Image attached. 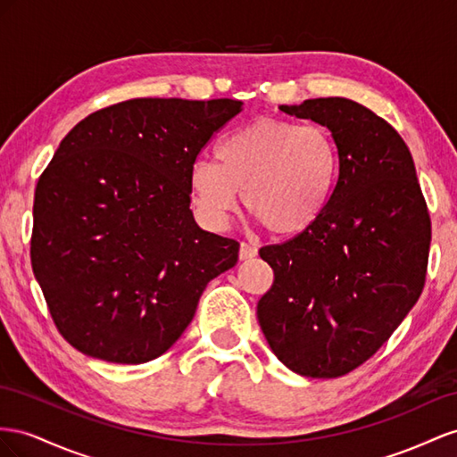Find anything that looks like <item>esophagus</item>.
Returning a JSON list of instances; mask_svg holds the SVG:
<instances>
[{
    "label": "esophagus",
    "instance_id": "esophagus-1",
    "mask_svg": "<svg viewBox=\"0 0 457 457\" xmlns=\"http://www.w3.org/2000/svg\"><path fill=\"white\" fill-rule=\"evenodd\" d=\"M256 253H258V249H256L254 245L246 243V241H241V245H239V258H241V260L254 258V256H256Z\"/></svg>",
    "mask_w": 457,
    "mask_h": 457
}]
</instances>
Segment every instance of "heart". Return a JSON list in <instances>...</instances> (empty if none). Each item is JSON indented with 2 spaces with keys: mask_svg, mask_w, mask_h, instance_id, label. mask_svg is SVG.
I'll return each mask as SVG.
<instances>
[{
  "mask_svg": "<svg viewBox=\"0 0 457 457\" xmlns=\"http://www.w3.org/2000/svg\"><path fill=\"white\" fill-rule=\"evenodd\" d=\"M216 161L195 162L191 199L201 218L221 228L246 211L278 237H301L323 218L341 172L338 145L328 128L258 116L233 129L216 147Z\"/></svg>",
  "mask_w": 457,
  "mask_h": 457,
  "instance_id": "heart-1",
  "label": "heart"
}]
</instances>
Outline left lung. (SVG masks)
Returning a JSON list of instances; mask_svg holds the SVG:
<instances>
[{
	"instance_id": "8db88e82",
	"label": "left lung",
	"mask_w": 457,
	"mask_h": 457,
	"mask_svg": "<svg viewBox=\"0 0 457 457\" xmlns=\"http://www.w3.org/2000/svg\"><path fill=\"white\" fill-rule=\"evenodd\" d=\"M279 109L329 129L341 172L314 228L260 249L273 283L256 314L287 368L333 379L370 360L417 303L431 218L411 153L381 116L345 97Z\"/></svg>"
}]
</instances>
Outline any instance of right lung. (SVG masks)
Here are the masks:
<instances>
[{
	"label": "right lung",
	"mask_w": 457,
	"mask_h": 457,
	"mask_svg": "<svg viewBox=\"0 0 457 457\" xmlns=\"http://www.w3.org/2000/svg\"><path fill=\"white\" fill-rule=\"evenodd\" d=\"M236 99H129L64 136L37 179L30 258L64 341L112 363H145L191 323L239 243L191 212L189 172Z\"/></svg>",
	"instance_id": "obj_1"
}]
</instances>
